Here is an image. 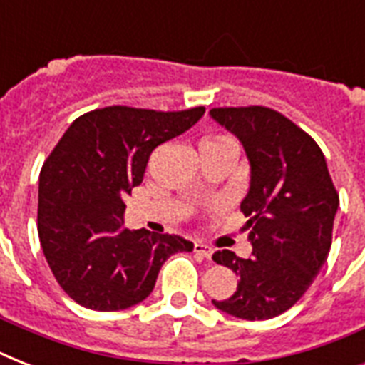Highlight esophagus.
Here are the masks:
<instances>
[{
    "label": "esophagus",
    "mask_w": 365,
    "mask_h": 365,
    "mask_svg": "<svg viewBox=\"0 0 365 365\" xmlns=\"http://www.w3.org/2000/svg\"><path fill=\"white\" fill-rule=\"evenodd\" d=\"M193 250H195V254L202 255L205 259H212V248H210V246H206V244H202V242H195Z\"/></svg>",
    "instance_id": "obj_1"
}]
</instances>
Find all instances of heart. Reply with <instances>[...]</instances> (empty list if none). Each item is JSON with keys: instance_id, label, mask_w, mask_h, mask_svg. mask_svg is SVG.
I'll return each instance as SVG.
<instances>
[{"instance_id": "obj_1", "label": "heart", "mask_w": 365, "mask_h": 365, "mask_svg": "<svg viewBox=\"0 0 365 365\" xmlns=\"http://www.w3.org/2000/svg\"><path fill=\"white\" fill-rule=\"evenodd\" d=\"M202 145H235L237 148V143L231 136H223V134H217V136H208L202 140Z\"/></svg>"}]
</instances>
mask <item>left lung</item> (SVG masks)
Returning <instances> with one entry per match:
<instances>
[{
  "label": "left lung",
  "instance_id": "left-lung-1",
  "mask_svg": "<svg viewBox=\"0 0 365 365\" xmlns=\"http://www.w3.org/2000/svg\"><path fill=\"white\" fill-rule=\"evenodd\" d=\"M210 117L239 138L250 160V189L240 202L252 255L222 250L239 286L220 311L244 320H269L295 305L328 259L339 195L322 149L282 113L263 108H214Z\"/></svg>",
  "mask_w": 365,
  "mask_h": 365
}]
</instances>
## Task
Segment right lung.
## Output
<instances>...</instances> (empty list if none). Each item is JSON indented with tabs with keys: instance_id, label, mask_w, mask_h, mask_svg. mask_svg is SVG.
<instances>
[{
	"instance_id": "1",
	"label": "right lung",
	"mask_w": 365,
	"mask_h": 365,
	"mask_svg": "<svg viewBox=\"0 0 365 365\" xmlns=\"http://www.w3.org/2000/svg\"><path fill=\"white\" fill-rule=\"evenodd\" d=\"M205 108L110 106L71 123L39 174L37 231L56 282L93 311H123L148 297L163 263L191 252L178 235L125 227V195L140 185L157 145L189 130Z\"/></svg>"
}]
</instances>
